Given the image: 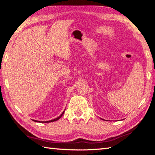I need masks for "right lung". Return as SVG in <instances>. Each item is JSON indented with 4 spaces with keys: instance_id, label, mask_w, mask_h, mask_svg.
I'll return each instance as SVG.
<instances>
[{
    "instance_id": "right-lung-1",
    "label": "right lung",
    "mask_w": 155,
    "mask_h": 155,
    "mask_svg": "<svg viewBox=\"0 0 155 155\" xmlns=\"http://www.w3.org/2000/svg\"><path fill=\"white\" fill-rule=\"evenodd\" d=\"M64 111L62 113V114L60 115V116H59L58 117H57V118H55V119H54V120H49V121H47V122H54V121H57V120H58L60 117H61L62 115H63V114H64ZM34 122H38V121H37V120H33Z\"/></svg>"
}]
</instances>
